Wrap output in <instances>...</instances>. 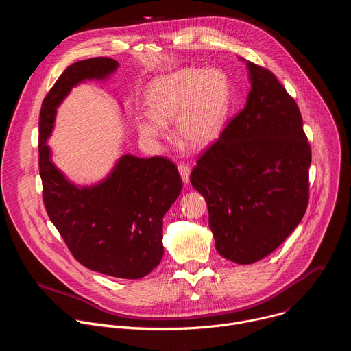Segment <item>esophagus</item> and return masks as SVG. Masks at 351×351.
Returning <instances> with one entry per match:
<instances>
[{
	"label": "esophagus",
	"mask_w": 351,
	"mask_h": 351,
	"mask_svg": "<svg viewBox=\"0 0 351 351\" xmlns=\"http://www.w3.org/2000/svg\"><path fill=\"white\" fill-rule=\"evenodd\" d=\"M178 169H179V173H180L183 182L187 183L189 179H190V167H189L187 164H184V162H180V164L178 165Z\"/></svg>",
	"instance_id": "34e87169"
}]
</instances>
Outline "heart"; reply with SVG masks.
Returning a JSON list of instances; mask_svg holds the SVG:
<instances>
[{"instance_id":"b5f03b06","label":"heart","mask_w":351,"mask_h":351,"mask_svg":"<svg viewBox=\"0 0 351 351\" xmlns=\"http://www.w3.org/2000/svg\"><path fill=\"white\" fill-rule=\"evenodd\" d=\"M149 114H140L141 137L168 136V123L178 118V134L186 144L202 148L222 132L229 110V84L219 71L183 68L156 79L147 91Z\"/></svg>"}]
</instances>
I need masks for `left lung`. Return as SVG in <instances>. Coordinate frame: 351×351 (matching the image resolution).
<instances>
[{"mask_svg": "<svg viewBox=\"0 0 351 351\" xmlns=\"http://www.w3.org/2000/svg\"><path fill=\"white\" fill-rule=\"evenodd\" d=\"M247 68L245 107L190 173L207 202L217 252L236 264L267 257L302 222L311 165L294 98L269 69L250 61Z\"/></svg>", "mask_w": 351, "mask_h": 351, "instance_id": "obj_1", "label": "left lung"}]
</instances>
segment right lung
<instances>
[{"instance_id":"right-lung-1","label":"right lung","mask_w":351,"mask_h":351,"mask_svg":"<svg viewBox=\"0 0 351 351\" xmlns=\"http://www.w3.org/2000/svg\"><path fill=\"white\" fill-rule=\"evenodd\" d=\"M119 64L107 57L68 66L44 97L38 121L43 202L72 256L86 268L122 279L152 272L164 256L162 218L182 190L176 165L164 157L123 156L110 176L91 187L71 183L45 144L57 107L77 83L106 79Z\"/></svg>"}]
</instances>
